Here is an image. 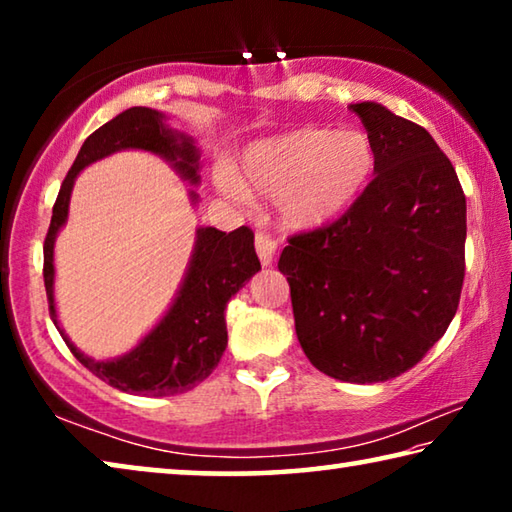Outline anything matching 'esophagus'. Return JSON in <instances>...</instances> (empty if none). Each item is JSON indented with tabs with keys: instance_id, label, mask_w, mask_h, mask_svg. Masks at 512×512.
<instances>
[{
	"instance_id": "1",
	"label": "esophagus",
	"mask_w": 512,
	"mask_h": 512,
	"mask_svg": "<svg viewBox=\"0 0 512 512\" xmlns=\"http://www.w3.org/2000/svg\"><path fill=\"white\" fill-rule=\"evenodd\" d=\"M275 248H277V241L271 235H268V232H257V235H255V250L259 255V262H262L264 266L273 262Z\"/></svg>"
}]
</instances>
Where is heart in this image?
<instances>
[{
  "label": "heart",
  "mask_w": 512,
  "mask_h": 512,
  "mask_svg": "<svg viewBox=\"0 0 512 512\" xmlns=\"http://www.w3.org/2000/svg\"><path fill=\"white\" fill-rule=\"evenodd\" d=\"M375 167V144L359 128H298L250 146L241 176L221 167L216 183L235 198H244L246 187L273 196L284 223L309 230L348 210Z\"/></svg>",
  "instance_id": "1"
}]
</instances>
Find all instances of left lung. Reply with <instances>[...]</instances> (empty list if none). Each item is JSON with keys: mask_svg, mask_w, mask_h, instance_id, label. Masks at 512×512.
<instances>
[{"mask_svg": "<svg viewBox=\"0 0 512 512\" xmlns=\"http://www.w3.org/2000/svg\"><path fill=\"white\" fill-rule=\"evenodd\" d=\"M350 110L375 144V178L339 219L291 235L277 268L307 359L334 379L372 384L413 368L452 323L465 194L422 126L372 101Z\"/></svg>", "mask_w": 512, "mask_h": 512, "instance_id": "obj_1", "label": "left lung"}]
</instances>
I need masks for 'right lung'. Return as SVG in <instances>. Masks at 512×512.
Here are the masks:
<instances>
[{"instance_id":"add662e5","label":"right lung","mask_w":512,"mask_h":512,"mask_svg":"<svg viewBox=\"0 0 512 512\" xmlns=\"http://www.w3.org/2000/svg\"><path fill=\"white\" fill-rule=\"evenodd\" d=\"M119 149H142L158 153L176 162L178 171L187 180L198 183V151L194 142L164 126V117L151 108H128L97 128L83 142L79 155L67 171L54 203V214L45 237V289L49 316L56 323L54 307V239L60 225L67 219L69 194L74 178L90 162L106 158ZM196 248L192 264L176 302L160 325L137 345L133 352L115 361H94L85 357L67 341L58 327L67 348L88 368L94 377L106 381L124 393L164 397L192 391L219 366L221 354L228 345L225 329V305L259 268L253 244V230L248 225L232 232L201 228L196 232Z\"/></svg>"}]
</instances>
